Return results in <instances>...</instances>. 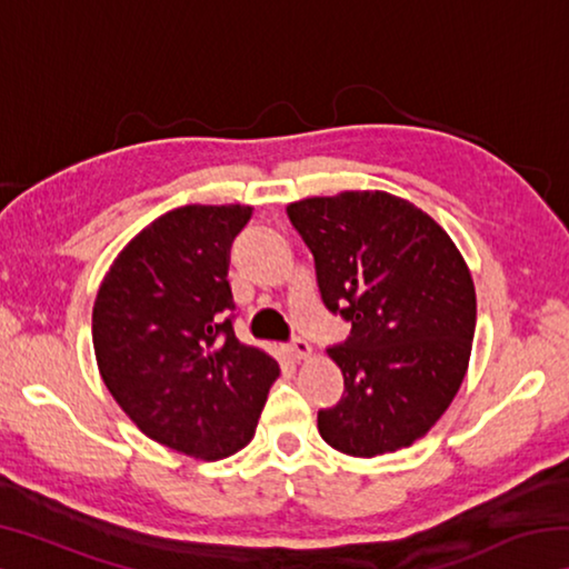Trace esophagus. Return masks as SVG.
<instances>
[{
    "label": "esophagus",
    "instance_id": "obj_1",
    "mask_svg": "<svg viewBox=\"0 0 569 569\" xmlns=\"http://www.w3.org/2000/svg\"><path fill=\"white\" fill-rule=\"evenodd\" d=\"M286 351H288V356H291V359H306V356H311V343L308 341H303V339H291V343L286 346Z\"/></svg>",
    "mask_w": 569,
    "mask_h": 569
}]
</instances>
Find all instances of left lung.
<instances>
[{"instance_id":"1","label":"left lung","mask_w":569,"mask_h":569,"mask_svg":"<svg viewBox=\"0 0 569 569\" xmlns=\"http://www.w3.org/2000/svg\"><path fill=\"white\" fill-rule=\"evenodd\" d=\"M313 256L323 306L351 323L329 356L343 397L319 411L326 445L351 457L409 447L465 379L477 326L465 258L435 220L381 190L286 208Z\"/></svg>"}]
</instances>
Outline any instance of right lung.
<instances>
[{
    "label": "right lung",
    "mask_w": 569,
    "mask_h": 569,
    "mask_svg": "<svg viewBox=\"0 0 569 569\" xmlns=\"http://www.w3.org/2000/svg\"><path fill=\"white\" fill-rule=\"evenodd\" d=\"M248 206H182L124 246L98 291L92 343L104 387L142 435L223 459L256 435L271 356L233 331L228 250Z\"/></svg>",
    "instance_id": "add662e5"
}]
</instances>
